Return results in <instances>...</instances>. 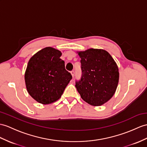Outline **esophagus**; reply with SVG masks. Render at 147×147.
<instances>
[{"label": "esophagus", "mask_w": 147, "mask_h": 147, "mask_svg": "<svg viewBox=\"0 0 147 147\" xmlns=\"http://www.w3.org/2000/svg\"><path fill=\"white\" fill-rule=\"evenodd\" d=\"M70 73H71V76H72V77H74V74H75L74 70H71V71H70Z\"/></svg>", "instance_id": "1"}]
</instances>
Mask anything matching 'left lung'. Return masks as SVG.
I'll return each mask as SVG.
<instances>
[{"label":"left lung","instance_id":"left-lung-1","mask_svg":"<svg viewBox=\"0 0 147 147\" xmlns=\"http://www.w3.org/2000/svg\"><path fill=\"white\" fill-rule=\"evenodd\" d=\"M82 77L76 87L88 104L100 106L112 97L119 79V69L109 52L90 49L79 52Z\"/></svg>","mask_w":147,"mask_h":147}]
</instances>
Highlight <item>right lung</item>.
<instances>
[{"label": "right lung", "instance_id": "obj_1", "mask_svg": "<svg viewBox=\"0 0 147 147\" xmlns=\"http://www.w3.org/2000/svg\"><path fill=\"white\" fill-rule=\"evenodd\" d=\"M62 53L45 47L31 57L25 73L27 90L37 102L49 104L57 101L72 76L66 70Z\"/></svg>", "mask_w": 147, "mask_h": 147}]
</instances>
